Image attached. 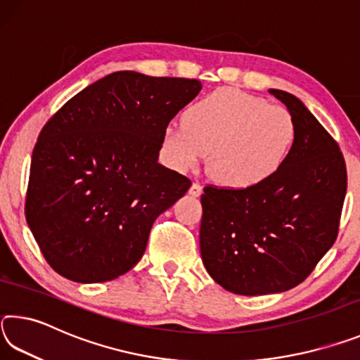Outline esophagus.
Returning a JSON list of instances; mask_svg holds the SVG:
<instances>
[{"label":"esophagus","mask_w":360,"mask_h":360,"mask_svg":"<svg viewBox=\"0 0 360 360\" xmlns=\"http://www.w3.org/2000/svg\"><path fill=\"white\" fill-rule=\"evenodd\" d=\"M202 192H203V187L200 186V184H197V182H193V184L191 186V188H188V193H191L192 197H200V195H202Z\"/></svg>","instance_id":"1"}]
</instances>
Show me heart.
Returning a JSON list of instances; mask_svg holds the SVG:
<instances>
[{"label": "heart", "instance_id": "obj_1", "mask_svg": "<svg viewBox=\"0 0 360 360\" xmlns=\"http://www.w3.org/2000/svg\"><path fill=\"white\" fill-rule=\"evenodd\" d=\"M288 109L236 89H217L186 109L182 124L168 125L162 146L179 172L198 165L219 184L248 188L273 178L295 143Z\"/></svg>", "mask_w": 360, "mask_h": 360}]
</instances>
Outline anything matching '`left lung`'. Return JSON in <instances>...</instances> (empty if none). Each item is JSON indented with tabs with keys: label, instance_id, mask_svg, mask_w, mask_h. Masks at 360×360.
<instances>
[{
	"label": "left lung",
	"instance_id": "left-lung-1",
	"mask_svg": "<svg viewBox=\"0 0 360 360\" xmlns=\"http://www.w3.org/2000/svg\"><path fill=\"white\" fill-rule=\"evenodd\" d=\"M297 136L281 169L248 188L205 187L200 252L210 276L238 295L285 292L308 278L337 240L346 195L338 144L292 94Z\"/></svg>",
	"mask_w": 360,
	"mask_h": 360
}]
</instances>
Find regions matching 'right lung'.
<instances>
[{"instance_id":"obj_1","label":"right lung","mask_w":360,"mask_h":360,"mask_svg":"<svg viewBox=\"0 0 360 360\" xmlns=\"http://www.w3.org/2000/svg\"><path fill=\"white\" fill-rule=\"evenodd\" d=\"M197 79L117 71L90 84L41 130L25 216L58 275L112 281L143 257L155 219L192 182L158 163L163 131Z\"/></svg>"}]
</instances>
